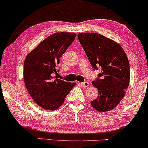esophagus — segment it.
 <instances>
[{
    "label": "esophagus",
    "mask_w": 148,
    "mask_h": 148,
    "mask_svg": "<svg viewBox=\"0 0 148 148\" xmlns=\"http://www.w3.org/2000/svg\"><path fill=\"white\" fill-rule=\"evenodd\" d=\"M82 85L84 87H88V85H89V83H88V82H85L82 83Z\"/></svg>",
    "instance_id": "34e87169"
}]
</instances>
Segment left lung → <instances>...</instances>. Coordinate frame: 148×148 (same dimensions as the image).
Instances as JSON below:
<instances>
[{"mask_svg":"<svg viewBox=\"0 0 148 148\" xmlns=\"http://www.w3.org/2000/svg\"><path fill=\"white\" fill-rule=\"evenodd\" d=\"M77 37L94 70L101 67L92 84L98 96L90 104L99 112L115 108L125 95L130 80L127 56L119 44L97 33H79Z\"/></svg>","mask_w":148,"mask_h":148,"instance_id":"left-lung-1","label":"left lung"}]
</instances>
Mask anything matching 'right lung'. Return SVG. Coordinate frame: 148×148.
I'll use <instances>...</instances> for the list:
<instances>
[{"label": "right lung", "mask_w": 148, "mask_h": 148, "mask_svg": "<svg viewBox=\"0 0 148 148\" xmlns=\"http://www.w3.org/2000/svg\"><path fill=\"white\" fill-rule=\"evenodd\" d=\"M76 37L58 32L48 36L29 53L24 63V80L29 95L39 106L54 111L65 101L76 83L57 78L60 58Z\"/></svg>", "instance_id": "add662e5"}]
</instances>
